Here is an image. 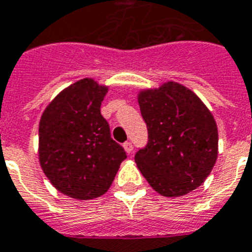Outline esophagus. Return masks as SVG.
Wrapping results in <instances>:
<instances>
[{
    "label": "esophagus",
    "instance_id": "esophagus-1",
    "mask_svg": "<svg viewBox=\"0 0 252 252\" xmlns=\"http://www.w3.org/2000/svg\"><path fill=\"white\" fill-rule=\"evenodd\" d=\"M124 148L127 153H132V151H134V147H132V143H131V141H126V143H124Z\"/></svg>",
    "mask_w": 252,
    "mask_h": 252
}]
</instances>
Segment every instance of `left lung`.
<instances>
[{"mask_svg":"<svg viewBox=\"0 0 252 252\" xmlns=\"http://www.w3.org/2000/svg\"><path fill=\"white\" fill-rule=\"evenodd\" d=\"M148 143L135 162L149 186L165 197H180L205 182L218 157V127L196 94L176 82L138 97Z\"/></svg>","mask_w":252,"mask_h":252,"instance_id":"left-lung-1","label":"left lung"}]
</instances>
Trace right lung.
<instances>
[{"label": "right lung", "instance_id": "obj_1", "mask_svg": "<svg viewBox=\"0 0 252 252\" xmlns=\"http://www.w3.org/2000/svg\"><path fill=\"white\" fill-rule=\"evenodd\" d=\"M108 87L91 78L64 89L39 121V163L51 184L76 199L107 192L127 156L111 138L100 105Z\"/></svg>", "mask_w": 252, "mask_h": 252}]
</instances>
